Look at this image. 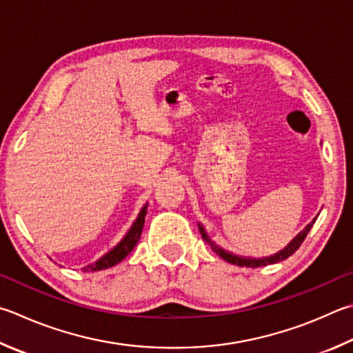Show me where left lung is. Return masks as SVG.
Segmentation results:
<instances>
[{
  "mask_svg": "<svg viewBox=\"0 0 353 353\" xmlns=\"http://www.w3.org/2000/svg\"><path fill=\"white\" fill-rule=\"evenodd\" d=\"M315 221H316V219H313V221L309 223V225H307V227L303 230V232H301V233L296 236V238H294L290 243H288V245L283 250V252H279V253L273 254V256H270V258H265V259H242V258H238V256H233V254H230V253H225V252H223V250L214 247V243L210 242L208 236L205 234L203 228H202L201 225H199V230H201L202 238H203L205 241H207V242L210 243V245H213L214 252L219 253L221 258L225 259L227 262H230V264H234V265H239V267H262V265H268V264H276V262H279V261H284V259H287V258H290V256L301 247V243L304 242L305 236L309 234L310 228H312L313 223H315Z\"/></svg>",
  "mask_w": 353,
  "mask_h": 353,
  "instance_id": "1",
  "label": "left lung"
}]
</instances>
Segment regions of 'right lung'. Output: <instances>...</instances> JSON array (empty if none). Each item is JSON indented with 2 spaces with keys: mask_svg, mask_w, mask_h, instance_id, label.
<instances>
[{
  "mask_svg": "<svg viewBox=\"0 0 353 353\" xmlns=\"http://www.w3.org/2000/svg\"><path fill=\"white\" fill-rule=\"evenodd\" d=\"M146 208H148V203L140 210V214L137 216L136 222L132 223V227L123 239L120 241V243L115 248H112L110 253H106L103 258H100L97 262H94L91 265H86L83 270L85 272H99V270H105V268H110L115 264H119L120 261H123L128 254L132 252V248L137 245V242L140 239V234H142L143 230V223H145V216H146Z\"/></svg>",
  "mask_w": 353,
  "mask_h": 353,
  "instance_id": "obj_1",
  "label": "right lung"
}]
</instances>
